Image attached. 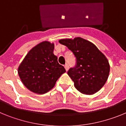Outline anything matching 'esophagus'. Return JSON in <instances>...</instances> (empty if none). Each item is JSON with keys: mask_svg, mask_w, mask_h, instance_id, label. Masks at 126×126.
Listing matches in <instances>:
<instances>
[{"mask_svg": "<svg viewBox=\"0 0 126 126\" xmlns=\"http://www.w3.org/2000/svg\"><path fill=\"white\" fill-rule=\"evenodd\" d=\"M64 67H65V70H66V71H68V69H69V65L67 64H66L65 65V66H64Z\"/></svg>", "mask_w": 126, "mask_h": 126, "instance_id": "34e87169", "label": "esophagus"}]
</instances>
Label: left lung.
Masks as SVG:
<instances>
[{
    "instance_id": "obj_1",
    "label": "left lung",
    "mask_w": 126,
    "mask_h": 126,
    "mask_svg": "<svg viewBox=\"0 0 126 126\" xmlns=\"http://www.w3.org/2000/svg\"><path fill=\"white\" fill-rule=\"evenodd\" d=\"M59 43L68 48L76 58L75 66L67 71L76 88L86 94H94L100 90L110 71L105 56L94 44L81 38L63 39Z\"/></svg>"
}]
</instances>
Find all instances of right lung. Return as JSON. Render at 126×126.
<instances>
[{"label": "right lung", "instance_id": "add662e5", "mask_svg": "<svg viewBox=\"0 0 126 126\" xmlns=\"http://www.w3.org/2000/svg\"><path fill=\"white\" fill-rule=\"evenodd\" d=\"M54 44L43 42L28 52L18 68L20 79L30 91L44 94L53 88L65 69L53 54Z\"/></svg>", "mask_w": 126, "mask_h": 126}]
</instances>
